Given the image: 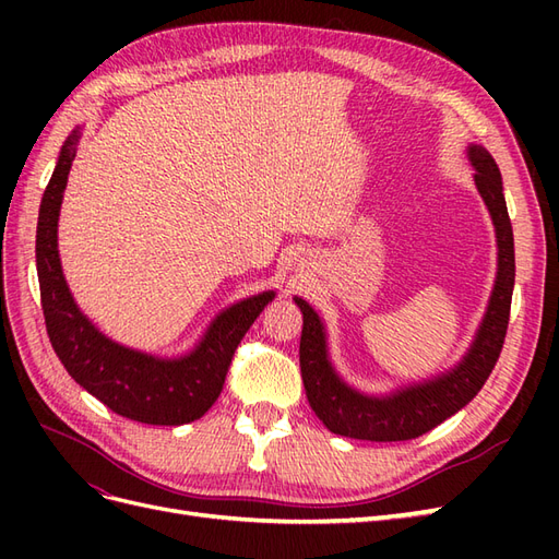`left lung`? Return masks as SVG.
Wrapping results in <instances>:
<instances>
[{"label": "left lung", "mask_w": 559, "mask_h": 559, "mask_svg": "<svg viewBox=\"0 0 559 559\" xmlns=\"http://www.w3.org/2000/svg\"><path fill=\"white\" fill-rule=\"evenodd\" d=\"M468 160L476 167V186L492 216L499 247V267L483 324L473 337L466 357L448 373L396 389L386 396H368L352 389L335 373L326 349L324 321L308 300L294 298L302 312L300 335V376L314 415L337 436L359 441L392 443L411 441L431 431L476 396L499 359L506 329L511 317V298L515 284L513 226L506 210L501 173L489 151L471 144Z\"/></svg>", "instance_id": "obj_1"}]
</instances>
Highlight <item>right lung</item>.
<instances>
[{
    "mask_svg": "<svg viewBox=\"0 0 559 559\" xmlns=\"http://www.w3.org/2000/svg\"><path fill=\"white\" fill-rule=\"evenodd\" d=\"M79 138L81 130L76 128L60 148L37 222V275L50 345L67 373L116 415L142 425H189L205 415L222 394L235 349L253 319L275 298V292H263L226 308L212 321L202 341L177 359L130 349L97 331L74 302L58 253V216Z\"/></svg>",
    "mask_w": 559,
    "mask_h": 559,
    "instance_id": "add662e5",
    "label": "right lung"
}]
</instances>
